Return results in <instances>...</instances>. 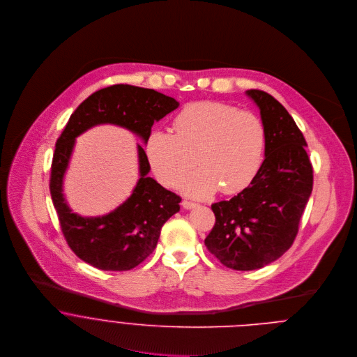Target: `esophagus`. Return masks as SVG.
<instances>
[{"mask_svg":"<svg viewBox=\"0 0 357 357\" xmlns=\"http://www.w3.org/2000/svg\"><path fill=\"white\" fill-rule=\"evenodd\" d=\"M181 204H183V207H184V208H187V210H188V208H194V207H197V206H198V204L191 202V201H183Z\"/></svg>","mask_w":357,"mask_h":357,"instance_id":"esophagus-1","label":"esophagus"}]
</instances>
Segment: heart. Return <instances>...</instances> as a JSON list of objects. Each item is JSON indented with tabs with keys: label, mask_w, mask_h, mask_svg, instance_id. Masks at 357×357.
<instances>
[{
	"label": "heart",
	"mask_w": 357,
	"mask_h": 357,
	"mask_svg": "<svg viewBox=\"0 0 357 357\" xmlns=\"http://www.w3.org/2000/svg\"><path fill=\"white\" fill-rule=\"evenodd\" d=\"M173 128L174 133L153 130L149 136L147 159L165 185L176 184L198 159L202 166L180 184L191 197H208L220 187L227 195L238 194L264 163L266 128L253 111L217 100L190 102L174 116Z\"/></svg>",
	"instance_id": "1"
}]
</instances>
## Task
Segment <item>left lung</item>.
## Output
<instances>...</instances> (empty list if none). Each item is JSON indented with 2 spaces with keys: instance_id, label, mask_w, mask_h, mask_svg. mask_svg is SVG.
Segmentation results:
<instances>
[{
  "instance_id": "8db88e82",
  "label": "left lung",
  "mask_w": 357,
  "mask_h": 357,
  "mask_svg": "<svg viewBox=\"0 0 357 357\" xmlns=\"http://www.w3.org/2000/svg\"><path fill=\"white\" fill-rule=\"evenodd\" d=\"M248 95L266 128L265 159L248 188L211 204L215 222L204 239L207 250L235 271L262 268L291 248L313 187L305 137L291 115L264 91Z\"/></svg>"
}]
</instances>
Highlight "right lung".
Wrapping results in <instances>:
<instances>
[{
	"label": "right lung",
	"instance_id": "add662e5",
	"mask_svg": "<svg viewBox=\"0 0 357 357\" xmlns=\"http://www.w3.org/2000/svg\"><path fill=\"white\" fill-rule=\"evenodd\" d=\"M178 107L173 98L133 85H111L91 95L71 114L56 142L51 166L52 202L68 248L102 271H129L156 248L162 225L180 210L181 198L149 177L150 163L139 146L140 180L128 198L102 217H81L63 198V176L77 136L99 123L123 126L147 143L153 122Z\"/></svg>",
	"mask_w": 357,
	"mask_h": 357
}]
</instances>
